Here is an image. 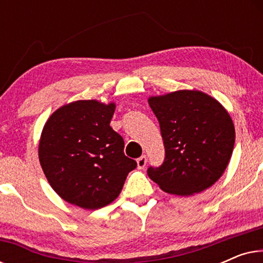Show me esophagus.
<instances>
[{
    "mask_svg": "<svg viewBox=\"0 0 263 263\" xmlns=\"http://www.w3.org/2000/svg\"><path fill=\"white\" fill-rule=\"evenodd\" d=\"M136 163H138V167L139 168H143V167L146 166V164H147V157L146 156H141L140 158H138Z\"/></svg>",
    "mask_w": 263,
    "mask_h": 263,
    "instance_id": "34e87169",
    "label": "esophagus"
}]
</instances>
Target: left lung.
<instances>
[{
	"mask_svg": "<svg viewBox=\"0 0 263 263\" xmlns=\"http://www.w3.org/2000/svg\"><path fill=\"white\" fill-rule=\"evenodd\" d=\"M149 106L160 125L165 158L149 166V178L164 192L193 195L224 174L235 145V127L224 107L200 91L152 97Z\"/></svg>",
	"mask_w": 263,
	"mask_h": 263,
	"instance_id": "8db88e82",
	"label": "left lung"
}]
</instances>
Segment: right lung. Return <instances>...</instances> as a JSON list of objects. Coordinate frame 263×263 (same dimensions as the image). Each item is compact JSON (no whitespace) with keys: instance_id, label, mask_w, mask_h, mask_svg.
Segmentation results:
<instances>
[{"instance_id":"obj_1","label":"right lung","mask_w":263,"mask_h":263,"mask_svg":"<svg viewBox=\"0 0 263 263\" xmlns=\"http://www.w3.org/2000/svg\"><path fill=\"white\" fill-rule=\"evenodd\" d=\"M115 104L78 100L56 110L43 128L39 161L52 189L64 201L98 210L120 195L136 161L110 127Z\"/></svg>"}]
</instances>
